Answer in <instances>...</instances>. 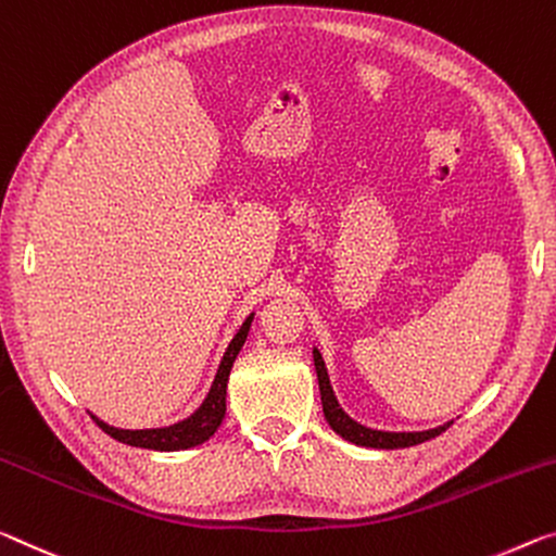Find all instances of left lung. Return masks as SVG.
<instances>
[{"label":"left lung","instance_id":"obj_1","mask_svg":"<svg viewBox=\"0 0 556 556\" xmlns=\"http://www.w3.org/2000/svg\"><path fill=\"white\" fill-rule=\"evenodd\" d=\"M314 368H316V378H319L324 418L331 426L333 433L341 435L343 440H349V443L361 445V447H378V451H395V447H410V445L426 443V440L440 435L443 430H447V426H451V422H445V426H438L433 430H418V433H389V430H374V428L361 426V422H356L346 410L341 408L337 395H333L329 374H326L319 349H314Z\"/></svg>","mask_w":556,"mask_h":556}]
</instances>
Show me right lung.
I'll use <instances>...</instances> for the list:
<instances>
[{"mask_svg": "<svg viewBox=\"0 0 556 556\" xmlns=\"http://www.w3.org/2000/svg\"><path fill=\"white\" fill-rule=\"evenodd\" d=\"M252 319H254V314L247 316L244 324L240 326V331L235 333V339L230 341V346H227L223 361H219L213 389H210L207 399L202 401L200 408L192 413L190 418H185V420L175 422V426H167V428L123 430V428H113V426H109V422H103L96 416H91L96 420V426H99L103 433H109L113 440H118V443H126V445H134V447H146V451H165V453L188 451V447H195L200 443H205L207 438L215 435V430L219 428V422H223V418H225L227 378H230L237 354H240V349L244 346Z\"/></svg>", "mask_w": 556, "mask_h": 556, "instance_id": "right-lung-1", "label": "right lung"}]
</instances>
